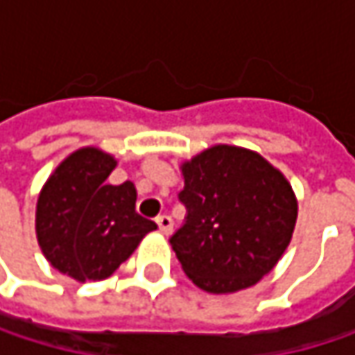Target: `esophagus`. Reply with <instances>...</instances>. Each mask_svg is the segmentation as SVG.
<instances>
[{"label": "esophagus", "mask_w": 355, "mask_h": 355, "mask_svg": "<svg viewBox=\"0 0 355 355\" xmlns=\"http://www.w3.org/2000/svg\"><path fill=\"white\" fill-rule=\"evenodd\" d=\"M156 224H158V228H160L162 234L168 236V234L173 232V220H171L168 216H158V218H156Z\"/></svg>", "instance_id": "obj_1"}]
</instances>
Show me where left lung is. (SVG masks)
<instances>
[{"mask_svg":"<svg viewBox=\"0 0 355 355\" xmlns=\"http://www.w3.org/2000/svg\"><path fill=\"white\" fill-rule=\"evenodd\" d=\"M187 220L171 239L182 271L209 294L261 282L292 241L298 201L261 154L218 144L180 164Z\"/></svg>","mask_w":355,"mask_h":355,"instance_id":"obj_1","label":"left lung"}]
</instances>
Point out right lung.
Returning a JSON list of instances; mask_svg holds the SVG:
<instances>
[{"mask_svg":"<svg viewBox=\"0 0 355 355\" xmlns=\"http://www.w3.org/2000/svg\"><path fill=\"white\" fill-rule=\"evenodd\" d=\"M116 160L101 148L71 152L36 199V241L46 261L76 282H101L127 261L156 224L135 211L131 180L108 184Z\"/></svg>","mask_w":355,"mask_h":355,"instance_id":"right-lung-1","label":"right lung"}]
</instances>
